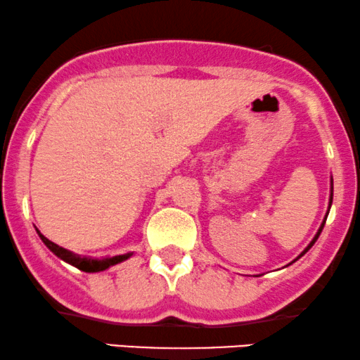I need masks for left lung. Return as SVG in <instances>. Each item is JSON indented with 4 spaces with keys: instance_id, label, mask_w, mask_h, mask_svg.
I'll list each match as a JSON object with an SVG mask.
<instances>
[{
    "instance_id": "1",
    "label": "left lung",
    "mask_w": 360,
    "mask_h": 360,
    "mask_svg": "<svg viewBox=\"0 0 360 360\" xmlns=\"http://www.w3.org/2000/svg\"><path fill=\"white\" fill-rule=\"evenodd\" d=\"M330 205H332V192H330V202H329V207H330ZM326 220H327V217H326ZM326 220H323V221H322V225H321V229H319V232H317V235H316V237H314V240H312V242H310V243H309V247H307V248H305V250H304V252H302V254H300V255H299V257H302V255H304V254H305V252H307V250H309V248H310V247H312V245H314V243H316V240H317V238H319V235H321V232H322V229H323V225H326ZM299 257H297V259H299Z\"/></svg>"
}]
</instances>
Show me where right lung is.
Returning a JSON list of instances; mask_svg holds the SVG:
<instances>
[{
    "label": "right lung",
    "mask_w": 360,
    "mask_h": 360,
    "mask_svg": "<svg viewBox=\"0 0 360 360\" xmlns=\"http://www.w3.org/2000/svg\"><path fill=\"white\" fill-rule=\"evenodd\" d=\"M38 235L41 237L44 245L50 248L53 254L60 257V259H63L65 262H68V264H72L73 267L83 270V272H101V270H106L115 264H120V262L127 260L128 257L131 255V254H125V255H117V257H106V259H88V257H79L77 254H73V252L66 250L63 247L56 245V243L48 240V238L39 232Z\"/></svg>",
    "instance_id": "1"
}]
</instances>
